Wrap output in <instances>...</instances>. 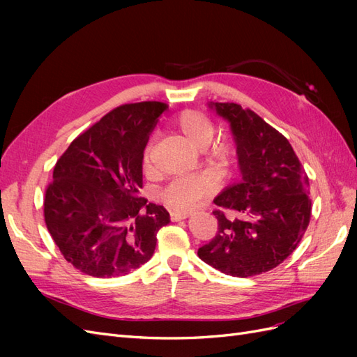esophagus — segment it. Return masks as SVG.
Returning a JSON list of instances; mask_svg holds the SVG:
<instances>
[{"mask_svg":"<svg viewBox=\"0 0 357 357\" xmlns=\"http://www.w3.org/2000/svg\"><path fill=\"white\" fill-rule=\"evenodd\" d=\"M189 215V213H185V211H169V218H171V220L172 222H180V220H183V219H186Z\"/></svg>","mask_w":357,"mask_h":357,"instance_id":"1","label":"esophagus"}]
</instances>
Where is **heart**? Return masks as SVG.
Instances as JSON below:
<instances>
[{"mask_svg":"<svg viewBox=\"0 0 357 357\" xmlns=\"http://www.w3.org/2000/svg\"><path fill=\"white\" fill-rule=\"evenodd\" d=\"M176 131L186 142L213 164H222L229 155V144L226 142H214V125L210 119L198 112H183L177 116L174 122ZM142 169L146 176L153 174V144L149 143L144 147L142 156ZM211 193V185L208 180L198 176H181L171 180L165 188L158 193L159 199L176 211H188L199 199Z\"/></svg>","mask_w":357,"mask_h":357,"instance_id":"heart-1","label":"heart"}]
</instances>
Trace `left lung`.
I'll return each mask as SVG.
<instances>
[{"label": "left lung", "instance_id": "obj_1", "mask_svg": "<svg viewBox=\"0 0 357 357\" xmlns=\"http://www.w3.org/2000/svg\"><path fill=\"white\" fill-rule=\"evenodd\" d=\"M208 107L231 123L243 178L214 198L218 232L198 256L232 277L271 271L308 228V176L287 138L261 116L235 102Z\"/></svg>", "mask_w": 357, "mask_h": 357}]
</instances>
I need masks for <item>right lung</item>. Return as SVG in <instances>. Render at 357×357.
I'll return each instance as SVG.
<instances>
[{
  "instance_id": "right-lung-1",
  "label": "right lung",
  "mask_w": 357,
  "mask_h": 357,
  "mask_svg": "<svg viewBox=\"0 0 357 357\" xmlns=\"http://www.w3.org/2000/svg\"><path fill=\"white\" fill-rule=\"evenodd\" d=\"M167 104H123L73 139L53 168L45 222L62 256L98 278L126 275L153 256L169 213L139 197L142 156Z\"/></svg>"
}]
</instances>
